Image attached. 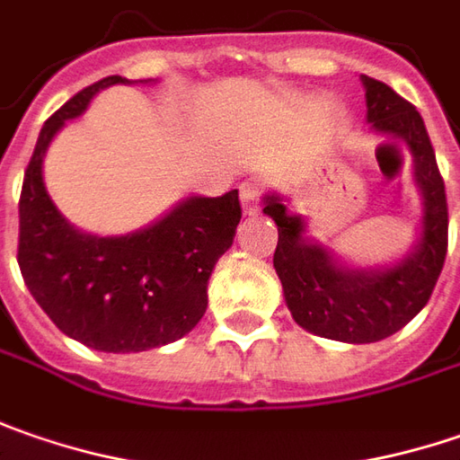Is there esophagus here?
Instances as JSON below:
<instances>
[{
  "instance_id": "obj_1",
  "label": "esophagus",
  "mask_w": 460,
  "mask_h": 460,
  "mask_svg": "<svg viewBox=\"0 0 460 460\" xmlns=\"http://www.w3.org/2000/svg\"><path fill=\"white\" fill-rule=\"evenodd\" d=\"M242 208L247 216H254L260 210V188H254V185L242 188Z\"/></svg>"
}]
</instances>
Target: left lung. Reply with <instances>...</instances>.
Returning a JSON list of instances; mask_svg holds the SVG:
<instances>
[{
	"label": "left lung",
	"instance_id": "left-lung-1",
	"mask_svg": "<svg viewBox=\"0 0 460 460\" xmlns=\"http://www.w3.org/2000/svg\"><path fill=\"white\" fill-rule=\"evenodd\" d=\"M366 118L378 136L399 138L411 156V182L422 198L420 236L399 260L358 268L306 236L280 192H265L262 213L278 226L272 268L283 283L290 316L311 334L368 345L386 340L425 309L448 252V203L422 115L378 79L360 74Z\"/></svg>",
	"mask_w": 460,
	"mask_h": 460
}]
</instances>
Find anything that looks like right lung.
<instances>
[{
	"mask_svg": "<svg viewBox=\"0 0 460 460\" xmlns=\"http://www.w3.org/2000/svg\"><path fill=\"white\" fill-rule=\"evenodd\" d=\"M112 84L133 82L100 79L40 128L20 195L17 262L32 298L66 337L100 352H144L185 337L203 319L210 272L234 244L242 208L239 190H231L188 195L149 226L118 236L69 224L46 190L43 159L66 120Z\"/></svg>",
	"mask_w": 460,
	"mask_h": 460,
	"instance_id": "obj_1",
	"label": "right lung"
}]
</instances>
